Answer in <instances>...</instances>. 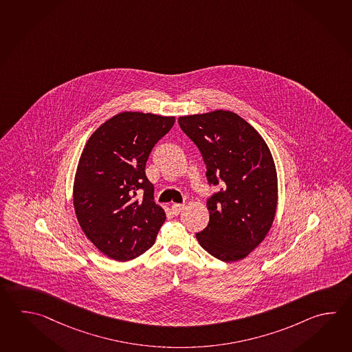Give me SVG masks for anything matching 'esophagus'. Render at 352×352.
Segmentation results:
<instances>
[{
  "label": "esophagus",
  "mask_w": 352,
  "mask_h": 352,
  "mask_svg": "<svg viewBox=\"0 0 352 352\" xmlns=\"http://www.w3.org/2000/svg\"><path fill=\"white\" fill-rule=\"evenodd\" d=\"M184 208L183 207V204H178V203H175V204H173L172 206V212L173 214H179L180 212H182V209Z\"/></svg>",
  "instance_id": "1"
}]
</instances>
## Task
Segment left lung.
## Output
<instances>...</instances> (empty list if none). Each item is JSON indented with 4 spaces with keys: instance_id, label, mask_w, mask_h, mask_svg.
I'll use <instances>...</instances> for the list:
<instances>
[{
    "instance_id": "left-lung-1",
    "label": "left lung",
    "mask_w": 352,
    "mask_h": 352,
    "mask_svg": "<svg viewBox=\"0 0 352 352\" xmlns=\"http://www.w3.org/2000/svg\"><path fill=\"white\" fill-rule=\"evenodd\" d=\"M180 129L201 151L209 187L208 226L197 239L215 258L248 256L272 226L277 175L271 151L252 125L232 111L179 118Z\"/></svg>"
}]
</instances>
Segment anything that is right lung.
Instances as JSON below:
<instances>
[{"label": "right lung", "mask_w": 352, "mask_h": 352, "mask_svg": "<svg viewBox=\"0 0 352 352\" xmlns=\"http://www.w3.org/2000/svg\"><path fill=\"white\" fill-rule=\"evenodd\" d=\"M174 122V116L122 113L87 140L75 175L74 207L87 237L109 258L130 261L155 242L166 217L154 201L145 164Z\"/></svg>", "instance_id": "1"}]
</instances>
